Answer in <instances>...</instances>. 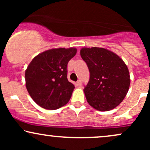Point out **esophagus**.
Wrapping results in <instances>:
<instances>
[{
	"instance_id": "34e87169",
	"label": "esophagus",
	"mask_w": 150,
	"mask_h": 150,
	"mask_svg": "<svg viewBox=\"0 0 150 150\" xmlns=\"http://www.w3.org/2000/svg\"><path fill=\"white\" fill-rule=\"evenodd\" d=\"M77 85H78V86H81V85H82V82H81V80H77Z\"/></svg>"
}]
</instances>
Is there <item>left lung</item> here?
Instances as JSON below:
<instances>
[{
    "label": "left lung",
    "instance_id": "8db88e82",
    "mask_svg": "<svg viewBox=\"0 0 150 150\" xmlns=\"http://www.w3.org/2000/svg\"><path fill=\"white\" fill-rule=\"evenodd\" d=\"M80 56L90 73L84 89L87 102L101 111L116 108L124 99L130 87V74L124 61L104 48H82Z\"/></svg>",
    "mask_w": 150,
    "mask_h": 150
}]
</instances>
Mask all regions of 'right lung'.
I'll use <instances>...</instances> for the list:
<instances>
[{
	"mask_svg": "<svg viewBox=\"0 0 150 150\" xmlns=\"http://www.w3.org/2000/svg\"><path fill=\"white\" fill-rule=\"evenodd\" d=\"M75 48L47 50L35 56L25 71L26 87L41 107L58 109L70 100L75 86L67 78V65Z\"/></svg>",
	"mask_w": 150,
	"mask_h": 150,
	"instance_id": "add662e5",
	"label": "right lung"
}]
</instances>
